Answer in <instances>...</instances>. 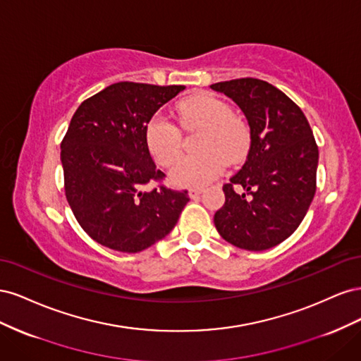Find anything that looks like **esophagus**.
<instances>
[{"label": "esophagus", "mask_w": 361, "mask_h": 361, "mask_svg": "<svg viewBox=\"0 0 361 361\" xmlns=\"http://www.w3.org/2000/svg\"><path fill=\"white\" fill-rule=\"evenodd\" d=\"M203 192V190L202 188H190L188 190V195L191 199H195V197H199V195Z\"/></svg>", "instance_id": "1"}]
</instances>
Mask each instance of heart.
Listing matches in <instances>:
<instances>
[{"label":"heart","mask_w":361,"mask_h":361,"mask_svg":"<svg viewBox=\"0 0 361 361\" xmlns=\"http://www.w3.org/2000/svg\"><path fill=\"white\" fill-rule=\"evenodd\" d=\"M178 113L188 128H204L200 155L180 158L169 178L179 187H202L221 174L226 164L241 162L250 149L251 134L244 120L233 116L232 108L212 94L185 99ZM146 145L161 166H170L180 152V133L167 117L155 116L146 126Z\"/></svg>","instance_id":"b5f03b06"}]
</instances>
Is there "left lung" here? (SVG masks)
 Here are the masks:
<instances>
[{
	"mask_svg": "<svg viewBox=\"0 0 361 361\" xmlns=\"http://www.w3.org/2000/svg\"><path fill=\"white\" fill-rule=\"evenodd\" d=\"M211 89L241 108L251 134L244 166L223 187L216 231L243 250L276 247L297 231L314 197L319 152L310 125L300 106L267 81L241 78Z\"/></svg>",
	"mask_w": 361,
	"mask_h": 361,
	"instance_id": "8db88e82",
	"label": "left lung"
}]
</instances>
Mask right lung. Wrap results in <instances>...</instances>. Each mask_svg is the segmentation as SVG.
I'll list each match as a JSON object with an SVG mask.
<instances>
[{
	"instance_id": "1",
	"label": "right lung",
	"mask_w": 361,
	"mask_h": 361,
	"mask_svg": "<svg viewBox=\"0 0 361 361\" xmlns=\"http://www.w3.org/2000/svg\"><path fill=\"white\" fill-rule=\"evenodd\" d=\"M183 85L116 82L84 101L61 141L64 191L84 232L122 253H138L166 238L190 202L166 187L146 145V126Z\"/></svg>"
}]
</instances>
